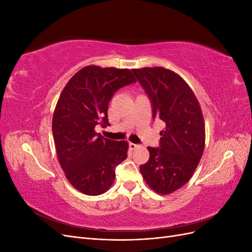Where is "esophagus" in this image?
<instances>
[{"instance_id": "34e87169", "label": "esophagus", "mask_w": 252, "mask_h": 252, "mask_svg": "<svg viewBox=\"0 0 252 252\" xmlns=\"http://www.w3.org/2000/svg\"><path fill=\"white\" fill-rule=\"evenodd\" d=\"M129 147H130V149H136L139 147L138 144H134V143H129Z\"/></svg>"}]
</instances>
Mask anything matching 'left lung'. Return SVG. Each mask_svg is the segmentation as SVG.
<instances>
[{
  "label": "left lung",
  "instance_id": "left-lung-1",
  "mask_svg": "<svg viewBox=\"0 0 252 252\" xmlns=\"http://www.w3.org/2000/svg\"><path fill=\"white\" fill-rule=\"evenodd\" d=\"M132 72L150 98L152 118L165 125L159 147H148L149 159L140 170L154 191L169 194L190 180L203 156V113L193 91L179 74L163 67Z\"/></svg>",
  "mask_w": 252,
  "mask_h": 252
}]
</instances>
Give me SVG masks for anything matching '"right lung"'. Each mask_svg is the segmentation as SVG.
I'll return each instance as SVG.
<instances>
[{
    "label": "right lung",
    "mask_w": 252,
    "mask_h": 252,
    "mask_svg": "<svg viewBox=\"0 0 252 252\" xmlns=\"http://www.w3.org/2000/svg\"><path fill=\"white\" fill-rule=\"evenodd\" d=\"M136 82L129 69L89 65L68 81L52 118L57 156L67 180L79 191L98 195L127 158L128 143L105 139L95 126H109L108 104L120 88Z\"/></svg>",
    "instance_id": "obj_1"
}]
</instances>
